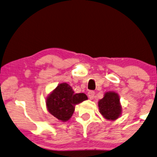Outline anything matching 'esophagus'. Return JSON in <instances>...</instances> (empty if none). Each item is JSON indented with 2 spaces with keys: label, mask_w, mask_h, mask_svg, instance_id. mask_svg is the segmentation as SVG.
<instances>
[{
  "label": "esophagus",
  "mask_w": 157,
  "mask_h": 157,
  "mask_svg": "<svg viewBox=\"0 0 157 157\" xmlns=\"http://www.w3.org/2000/svg\"><path fill=\"white\" fill-rule=\"evenodd\" d=\"M88 95L90 99H93L94 98V97H95V92H94V91H89V92L88 93Z\"/></svg>",
  "instance_id": "obj_1"
}]
</instances>
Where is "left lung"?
<instances>
[{
  "label": "left lung",
  "instance_id": "left-lung-1",
  "mask_svg": "<svg viewBox=\"0 0 157 157\" xmlns=\"http://www.w3.org/2000/svg\"><path fill=\"white\" fill-rule=\"evenodd\" d=\"M99 112L108 120H115L121 114L119 97L115 92H107L99 101Z\"/></svg>",
  "mask_w": 157,
  "mask_h": 157
}]
</instances>
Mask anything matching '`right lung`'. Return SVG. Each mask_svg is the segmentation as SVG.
<instances>
[{
  "mask_svg": "<svg viewBox=\"0 0 157 157\" xmlns=\"http://www.w3.org/2000/svg\"><path fill=\"white\" fill-rule=\"evenodd\" d=\"M88 99L84 93H74L69 84H59L47 97L46 104L49 112L62 121H68L73 115L76 104Z\"/></svg>",
  "mask_w": 157,
  "mask_h": 157,
  "instance_id": "obj_1",
  "label": "right lung"
}]
</instances>
